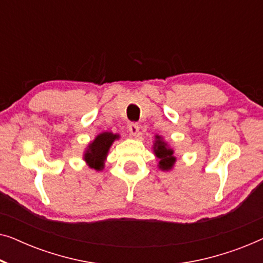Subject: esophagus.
Segmentation results:
<instances>
[{
    "mask_svg": "<svg viewBox=\"0 0 263 263\" xmlns=\"http://www.w3.org/2000/svg\"><path fill=\"white\" fill-rule=\"evenodd\" d=\"M128 129H129V132H130L132 135H136L139 133L140 125L138 123H130L128 125Z\"/></svg>",
    "mask_w": 263,
    "mask_h": 263,
    "instance_id": "34e87169",
    "label": "esophagus"
}]
</instances>
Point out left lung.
I'll use <instances>...</instances> for the list:
<instances>
[{
  "label": "left lung",
  "instance_id": "obj_1",
  "mask_svg": "<svg viewBox=\"0 0 263 263\" xmlns=\"http://www.w3.org/2000/svg\"><path fill=\"white\" fill-rule=\"evenodd\" d=\"M154 154H156L158 159H159V168L164 171L171 170L174 166L176 158L174 157V151L167 146V143L163 141L160 136H156V142H154Z\"/></svg>",
  "mask_w": 263,
  "mask_h": 263
}]
</instances>
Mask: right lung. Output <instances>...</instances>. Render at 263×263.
<instances>
[{
    "mask_svg": "<svg viewBox=\"0 0 263 263\" xmlns=\"http://www.w3.org/2000/svg\"><path fill=\"white\" fill-rule=\"evenodd\" d=\"M118 136L120 135L105 132L99 134L95 139V141L89 143L84 156V159L88 164L89 167L95 168L97 171L103 170L104 161H105L107 152H109L110 147L115 140L118 139Z\"/></svg>",
    "mask_w": 263,
    "mask_h": 263,
    "instance_id": "obj_1",
    "label": "right lung"
}]
</instances>
